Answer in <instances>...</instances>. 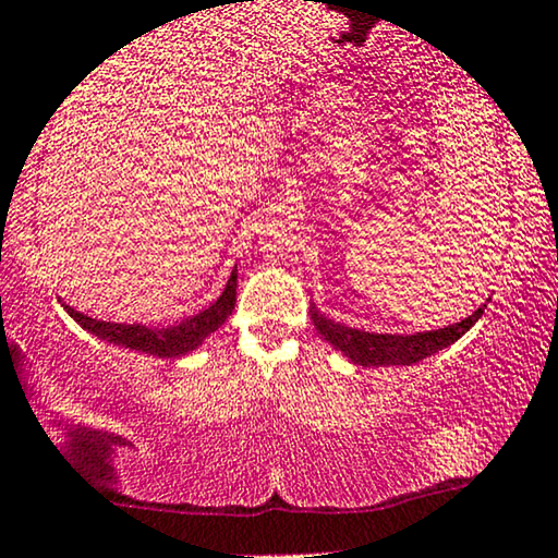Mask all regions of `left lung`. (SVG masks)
<instances>
[{
    "instance_id": "1",
    "label": "left lung",
    "mask_w": 558,
    "mask_h": 558,
    "mask_svg": "<svg viewBox=\"0 0 558 558\" xmlns=\"http://www.w3.org/2000/svg\"><path fill=\"white\" fill-rule=\"evenodd\" d=\"M483 311L485 305L477 308L473 316L462 318L460 324L412 336L359 331V328L336 324V320L326 318L324 313H318L316 308H311V318L313 324H316L318 333L324 336L333 349H339L343 356H349L359 366H410L458 341L462 333H468L470 328H473L475 320L483 316Z\"/></svg>"
}]
</instances>
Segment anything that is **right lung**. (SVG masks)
Here are the masks:
<instances>
[{
    "label": "right lung",
    "instance_id": "obj_1",
    "mask_svg": "<svg viewBox=\"0 0 558 558\" xmlns=\"http://www.w3.org/2000/svg\"><path fill=\"white\" fill-rule=\"evenodd\" d=\"M234 301H238V270H232L222 295H219L209 308L199 311L197 316L179 320L177 326L169 328H148L141 324H111V320L85 316V313L70 308V305H65V311L70 313V318H75L85 331L98 336V339L119 343V347L133 351H144V354L159 359H177L190 354V351L197 349L209 333H215L232 313Z\"/></svg>",
    "mask_w": 558,
    "mask_h": 558
}]
</instances>
